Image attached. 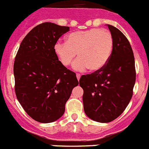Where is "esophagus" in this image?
Here are the masks:
<instances>
[{
    "instance_id": "obj_1",
    "label": "esophagus",
    "mask_w": 149,
    "mask_h": 149,
    "mask_svg": "<svg viewBox=\"0 0 149 149\" xmlns=\"http://www.w3.org/2000/svg\"><path fill=\"white\" fill-rule=\"evenodd\" d=\"M76 76H77V80H78V81H79V80H80V78H81V74H78V73H77V74H76Z\"/></svg>"
}]
</instances>
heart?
Instances as JSON below:
<instances>
[{
    "label": "heart",
    "instance_id": "obj_1",
    "mask_svg": "<svg viewBox=\"0 0 149 149\" xmlns=\"http://www.w3.org/2000/svg\"><path fill=\"white\" fill-rule=\"evenodd\" d=\"M113 47L111 33L106 29L93 28L77 30L68 34L65 42H57L55 44L54 53L64 66L74 62V70L84 72L88 68L98 71L108 63Z\"/></svg>",
    "mask_w": 149,
    "mask_h": 149
}]
</instances>
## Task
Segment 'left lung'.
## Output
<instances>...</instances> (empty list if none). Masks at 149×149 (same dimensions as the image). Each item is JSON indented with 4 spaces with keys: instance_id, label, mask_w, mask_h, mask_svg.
Listing matches in <instances>:
<instances>
[{
    "instance_id": "left-lung-1",
    "label": "left lung",
    "mask_w": 149,
    "mask_h": 149,
    "mask_svg": "<svg viewBox=\"0 0 149 149\" xmlns=\"http://www.w3.org/2000/svg\"><path fill=\"white\" fill-rule=\"evenodd\" d=\"M113 39L111 56L107 65L90 74L82 75L85 113L102 123L113 121L125 110L133 95L136 69L131 44L119 29L108 24Z\"/></svg>"
}]
</instances>
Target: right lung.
<instances>
[{
    "label": "right lung",
    "instance_id": "add662e5",
    "mask_svg": "<svg viewBox=\"0 0 149 149\" xmlns=\"http://www.w3.org/2000/svg\"><path fill=\"white\" fill-rule=\"evenodd\" d=\"M69 27L40 24L24 38L14 62L15 92L33 119L49 123L60 119L74 87V72L67 69L54 53L55 44Z\"/></svg>",
    "mask_w": 149,
    "mask_h": 149
}]
</instances>
